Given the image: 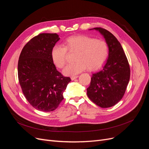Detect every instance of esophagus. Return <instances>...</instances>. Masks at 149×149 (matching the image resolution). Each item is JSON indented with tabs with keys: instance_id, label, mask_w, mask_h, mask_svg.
Returning a JSON list of instances; mask_svg holds the SVG:
<instances>
[{
	"instance_id": "obj_1",
	"label": "esophagus",
	"mask_w": 149,
	"mask_h": 149,
	"mask_svg": "<svg viewBox=\"0 0 149 149\" xmlns=\"http://www.w3.org/2000/svg\"><path fill=\"white\" fill-rule=\"evenodd\" d=\"M78 77V76H77V75L73 76H71V80H74V79L77 78Z\"/></svg>"
}]
</instances>
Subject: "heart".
I'll return each mask as SVG.
<instances>
[{"label": "heart", "mask_w": 149, "mask_h": 149, "mask_svg": "<svg viewBox=\"0 0 149 149\" xmlns=\"http://www.w3.org/2000/svg\"><path fill=\"white\" fill-rule=\"evenodd\" d=\"M67 51L76 52L74 63L68 65L63 70L66 75L78 74L86 68L96 70L106 62L109 55L107 42L86 35L72 36L66 39L63 45H55L51 52L52 59L55 65L63 68L66 64Z\"/></svg>", "instance_id": "b5f03b06"}]
</instances>
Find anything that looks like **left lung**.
I'll use <instances>...</instances> for the list:
<instances>
[{"label": "left lung", "instance_id": "obj_1", "mask_svg": "<svg viewBox=\"0 0 149 149\" xmlns=\"http://www.w3.org/2000/svg\"><path fill=\"white\" fill-rule=\"evenodd\" d=\"M92 29L103 35L109 47V55L104 66L93 74L87 95L98 106L110 107L124 95L130 79V66L123 47L113 35L101 27Z\"/></svg>", "mask_w": 149, "mask_h": 149}]
</instances>
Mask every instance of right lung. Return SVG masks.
<instances>
[{"mask_svg": "<svg viewBox=\"0 0 149 149\" xmlns=\"http://www.w3.org/2000/svg\"><path fill=\"white\" fill-rule=\"evenodd\" d=\"M60 38L56 33H40L22 49L18 62V78L26 100L36 109L55 110L63 100L70 77L57 71L51 56Z\"/></svg>", "mask_w": 149, "mask_h": 149, "instance_id": "right-lung-1", "label": "right lung"}]
</instances>
